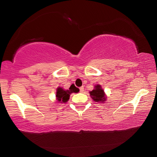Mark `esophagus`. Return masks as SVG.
<instances>
[{
    "mask_svg": "<svg viewBox=\"0 0 157 157\" xmlns=\"http://www.w3.org/2000/svg\"><path fill=\"white\" fill-rule=\"evenodd\" d=\"M79 91H80V93H83L84 92V87L82 86L79 88Z\"/></svg>",
    "mask_w": 157,
    "mask_h": 157,
    "instance_id": "1",
    "label": "esophagus"
}]
</instances>
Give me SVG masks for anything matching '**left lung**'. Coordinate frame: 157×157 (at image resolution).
Listing matches in <instances>:
<instances>
[{
	"label": "left lung",
	"mask_w": 157,
	"mask_h": 157,
	"mask_svg": "<svg viewBox=\"0 0 157 157\" xmlns=\"http://www.w3.org/2000/svg\"><path fill=\"white\" fill-rule=\"evenodd\" d=\"M89 94L92 99L96 102H104L107 99L104 91L99 84L95 85L94 89L90 91Z\"/></svg>",
	"instance_id": "1"
}]
</instances>
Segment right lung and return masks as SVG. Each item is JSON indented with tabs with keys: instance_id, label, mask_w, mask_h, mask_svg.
Listing matches in <instances>:
<instances>
[{
	"instance_id": "add662e5",
	"label": "right lung",
	"mask_w": 157,
	"mask_h": 157,
	"mask_svg": "<svg viewBox=\"0 0 157 157\" xmlns=\"http://www.w3.org/2000/svg\"><path fill=\"white\" fill-rule=\"evenodd\" d=\"M78 91L79 90L75 86H74L73 88L71 86L69 90H64L62 88H61V87H59V88L57 89L56 92V98L57 102L60 103H65L68 102L69 98H70V94H72V93H78Z\"/></svg>"
}]
</instances>
